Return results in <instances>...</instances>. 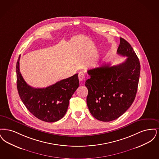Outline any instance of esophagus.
<instances>
[{"instance_id":"34e87169","label":"esophagus","mask_w":159,"mask_h":159,"mask_svg":"<svg viewBox=\"0 0 159 159\" xmlns=\"http://www.w3.org/2000/svg\"><path fill=\"white\" fill-rule=\"evenodd\" d=\"M78 78H79V80H80V81H83L84 80V79H85V74H84V72H79V74H78Z\"/></svg>"}]
</instances>
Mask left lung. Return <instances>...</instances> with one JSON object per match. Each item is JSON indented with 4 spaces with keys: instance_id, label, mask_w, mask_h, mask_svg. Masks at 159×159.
I'll return each instance as SVG.
<instances>
[{
    "instance_id": "obj_1",
    "label": "left lung",
    "mask_w": 159,
    "mask_h": 159,
    "mask_svg": "<svg viewBox=\"0 0 159 159\" xmlns=\"http://www.w3.org/2000/svg\"><path fill=\"white\" fill-rule=\"evenodd\" d=\"M117 53L127 58L115 66L109 64L90 69L85 85L87 104L93 116L110 122L122 115L134 102L140 74V63L130 44L120 38Z\"/></svg>"
}]
</instances>
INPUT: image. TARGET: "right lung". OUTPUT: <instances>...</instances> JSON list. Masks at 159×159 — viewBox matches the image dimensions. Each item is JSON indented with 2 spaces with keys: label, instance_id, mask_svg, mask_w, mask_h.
Masks as SVG:
<instances>
[{
  "label": "right lung",
  "instance_id": "add662e5",
  "mask_svg": "<svg viewBox=\"0 0 159 159\" xmlns=\"http://www.w3.org/2000/svg\"><path fill=\"white\" fill-rule=\"evenodd\" d=\"M20 55L16 66L19 96L35 117L47 122H56L64 116L69 100L79 87L78 74L62 80L46 88L35 89L28 85L20 70Z\"/></svg>",
  "mask_w": 159,
  "mask_h": 159
}]
</instances>
